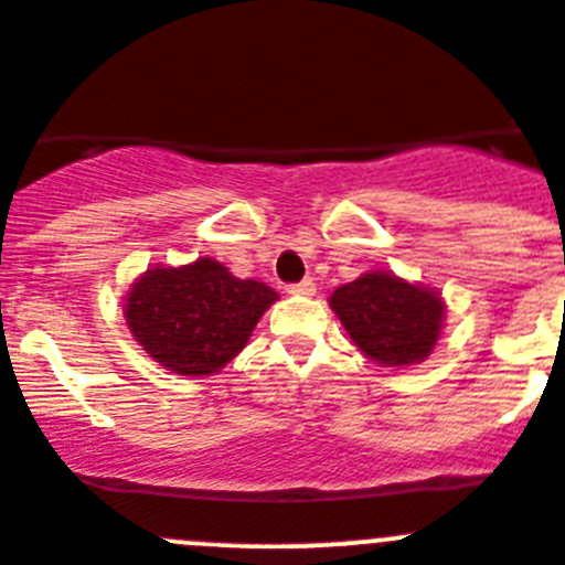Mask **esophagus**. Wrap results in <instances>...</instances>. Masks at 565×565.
I'll return each instance as SVG.
<instances>
[{"mask_svg": "<svg viewBox=\"0 0 565 565\" xmlns=\"http://www.w3.org/2000/svg\"><path fill=\"white\" fill-rule=\"evenodd\" d=\"M287 292L289 295H315L317 287H315V281H311V278H303V281H298V284H289Z\"/></svg>", "mask_w": 565, "mask_h": 565, "instance_id": "esophagus-1", "label": "esophagus"}]
</instances>
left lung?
<instances>
[{
	"label": "left lung",
	"instance_id": "1",
	"mask_svg": "<svg viewBox=\"0 0 565 565\" xmlns=\"http://www.w3.org/2000/svg\"><path fill=\"white\" fill-rule=\"evenodd\" d=\"M328 303L355 348L383 366L425 361L445 326V300L436 289L388 270H370L342 284Z\"/></svg>",
	"mask_w": 565,
	"mask_h": 565
}]
</instances>
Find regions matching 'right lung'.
I'll return each instance as SVG.
<instances>
[{"label": "right lung", "mask_w": 565, "mask_h": 565, "mask_svg": "<svg viewBox=\"0 0 565 565\" xmlns=\"http://www.w3.org/2000/svg\"><path fill=\"white\" fill-rule=\"evenodd\" d=\"M278 292L234 278L221 262L201 256L182 267H151L131 284L124 303L137 344L166 370L201 377L221 372L248 344Z\"/></svg>", "instance_id": "right-lung-1"}]
</instances>
